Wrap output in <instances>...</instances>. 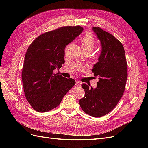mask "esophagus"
Listing matches in <instances>:
<instances>
[{"mask_svg":"<svg viewBox=\"0 0 148 148\" xmlns=\"http://www.w3.org/2000/svg\"><path fill=\"white\" fill-rule=\"evenodd\" d=\"M75 86L77 87H79L80 86H81V82H77V83H76V84H75Z\"/></svg>","mask_w":148,"mask_h":148,"instance_id":"1","label":"esophagus"}]
</instances>
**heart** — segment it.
I'll return each instance as SVG.
<instances>
[{
    "label": "heart",
    "mask_w": 148,
    "mask_h": 148,
    "mask_svg": "<svg viewBox=\"0 0 148 148\" xmlns=\"http://www.w3.org/2000/svg\"><path fill=\"white\" fill-rule=\"evenodd\" d=\"M95 38L90 34H87L82 39V46L83 49H89L92 51L95 47Z\"/></svg>",
    "instance_id": "obj_1"
}]
</instances>
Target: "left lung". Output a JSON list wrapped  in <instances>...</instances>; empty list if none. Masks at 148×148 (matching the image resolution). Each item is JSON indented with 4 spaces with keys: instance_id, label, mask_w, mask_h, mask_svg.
Listing matches in <instances>:
<instances>
[{
    "instance_id": "1",
    "label": "left lung",
    "mask_w": 148,
    "mask_h": 148,
    "mask_svg": "<svg viewBox=\"0 0 148 148\" xmlns=\"http://www.w3.org/2000/svg\"><path fill=\"white\" fill-rule=\"evenodd\" d=\"M92 30L102 47L98 62L92 70L99 82L96 88L82 84L85 95L79 100V104L85 113L100 117L112 110L123 96L128 66L122 44L99 27H94Z\"/></svg>"
}]
</instances>
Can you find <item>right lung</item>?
Masks as SVG:
<instances>
[{
	"instance_id": "1",
	"label": "right lung",
	"mask_w": 148,
	"mask_h": 148,
	"mask_svg": "<svg viewBox=\"0 0 148 148\" xmlns=\"http://www.w3.org/2000/svg\"><path fill=\"white\" fill-rule=\"evenodd\" d=\"M80 26H63L40 35L25 56L22 82L25 97L33 108L45 112L60 104L75 81L55 73L65 63V48L82 33Z\"/></svg>"
}]
</instances>
